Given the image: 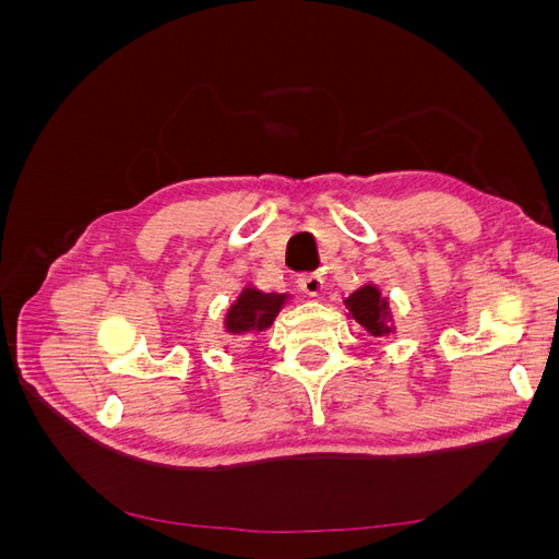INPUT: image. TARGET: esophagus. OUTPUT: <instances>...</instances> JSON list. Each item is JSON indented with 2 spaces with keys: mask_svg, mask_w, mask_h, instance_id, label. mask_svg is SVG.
I'll use <instances>...</instances> for the list:
<instances>
[{
  "mask_svg": "<svg viewBox=\"0 0 559 559\" xmlns=\"http://www.w3.org/2000/svg\"><path fill=\"white\" fill-rule=\"evenodd\" d=\"M298 286L300 292H306L308 296H319V292L324 289V280H321L319 273H302L298 275Z\"/></svg>",
  "mask_w": 559,
  "mask_h": 559,
  "instance_id": "esophagus-1",
  "label": "esophagus"
}]
</instances>
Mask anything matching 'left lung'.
<instances>
[{"label": "left lung", "instance_id": "1", "mask_svg": "<svg viewBox=\"0 0 559 559\" xmlns=\"http://www.w3.org/2000/svg\"><path fill=\"white\" fill-rule=\"evenodd\" d=\"M345 306L352 319H357L370 335L378 337L394 331V326L389 324V321H392L389 302L386 298H382L376 284H364L361 289H357L352 296L345 298Z\"/></svg>", "mask_w": 559, "mask_h": 559}]
</instances>
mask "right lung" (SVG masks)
<instances>
[{
    "instance_id": "1",
    "label": "right lung",
    "mask_w": 559,
    "mask_h": 559,
    "mask_svg": "<svg viewBox=\"0 0 559 559\" xmlns=\"http://www.w3.org/2000/svg\"><path fill=\"white\" fill-rule=\"evenodd\" d=\"M286 300H289V294H265L253 289V286H245L238 300L226 312V331L233 335H245L270 329Z\"/></svg>"
}]
</instances>
